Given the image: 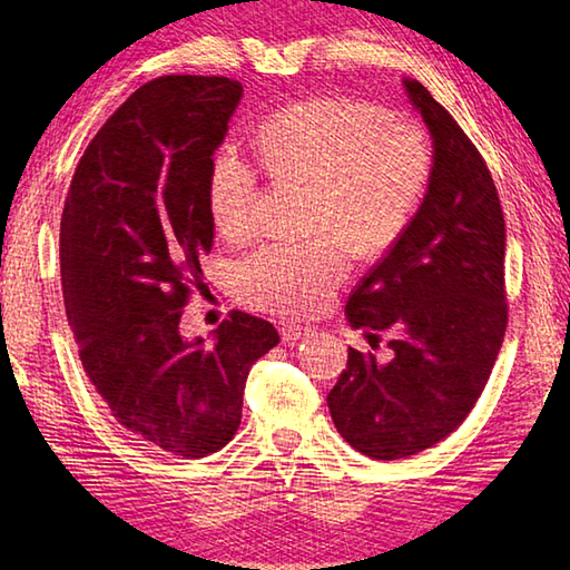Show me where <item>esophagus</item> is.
<instances>
[{
    "label": "esophagus",
    "mask_w": 570,
    "mask_h": 570,
    "mask_svg": "<svg viewBox=\"0 0 570 570\" xmlns=\"http://www.w3.org/2000/svg\"><path fill=\"white\" fill-rule=\"evenodd\" d=\"M282 337L286 343H296V341H301V337H306V335H311L313 331L308 328V325H301V323H294V321H286V323H282Z\"/></svg>",
    "instance_id": "obj_1"
}]
</instances>
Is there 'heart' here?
<instances>
[{"label":"heart","mask_w":570,"mask_h":570,"mask_svg":"<svg viewBox=\"0 0 570 570\" xmlns=\"http://www.w3.org/2000/svg\"><path fill=\"white\" fill-rule=\"evenodd\" d=\"M262 164L311 186L308 242L266 245L237 266V292L278 313L318 308L347 276V254L377 257L404 235L433 171L429 135L411 119L357 98H311L276 110L259 129ZM208 208L227 239L252 229L259 171L235 147L208 161ZM341 240L340 246L336 242Z\"/></svg>","instance_id":"b5f03b06"}]
</instances>
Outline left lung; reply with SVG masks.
I'll use <instances>...</instances> for the list:
<instances>
[{
  "instance_id": "1",
  "label": "left lung",
  "mask_w": 570,
  "mask_h": 570,
  "mask_svg": "<svg viewBox=\"0 0 570 570\" xmlns=\"http://www.w3.org/2000/svg\"><path fill=\"white\" fill-rule=\"evenodd\" d=\"M433 139L421 208L350 294L345 316L392 360L347 350L328 394L337 433L374 460H399L451 435L490 380L507 328L504 215L490 168L451 112L404 80Z\"/></svg>"
}]
</instances>
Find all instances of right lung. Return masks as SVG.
Wrapping results in <instances>:
<instances>
[{
	"instance_id": "1",
	"label": "right lung",
	"mask_w": 570,
	"mask_h": 570,
	"mask_svg": "<svg viewBox=\"0 0 570 570\" xmlns=\"http://www.w3.org/2000/svg\"><path fill=\"white\" fill-rule=\"evenodd\" d=\"M242 85L164 76L117 107L72 174L60 217V286L82 370L135 441L205 458L233 439L249 367L278 343L233 311L213 341L180 335L213 247L208 161Z\"/></svg>"
}]
</instances>
